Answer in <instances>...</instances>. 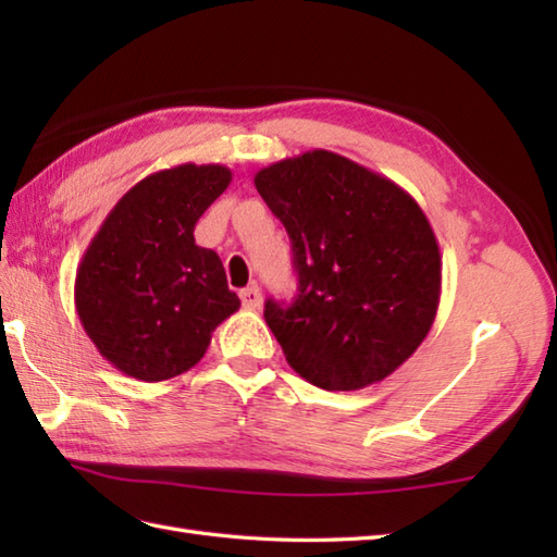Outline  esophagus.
<instances>
[{
    "label": "esophagus",
    "mask_w": 557,
    "mask_h": 557,
    "mask_svg": "<svg viewBox=\"0 0 557 557\" xmlns=\"http://www.w3.org/2000/svg\"><path fill=\"white\" fill-rule=\"evenodd\" d=\"M239 297H242V304L246 306V309H251V311L260 309V304H263V294H260V289L256 285L242 289Z\"/></svg>",
    "instance_id": "1"
}]
</instances>
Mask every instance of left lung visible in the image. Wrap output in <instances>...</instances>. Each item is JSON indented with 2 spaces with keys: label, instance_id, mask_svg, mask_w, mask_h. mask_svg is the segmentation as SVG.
Segmentation results:
<instances>
[{
  "label": "left lung",
  "instance_id": "obj_1",
  "mask_svg": "<svg viewBox=\"0 0 557 557\" xmlns=\"http://www.w3.org/2000/svg\"><path fill=\"white\" fill-rule=\"evenodd\" d=\"M253 184L285 224L299 294L268 299L287 363L323 389H361L397 371L429 335L443 260L405 188L330 150L263 168Z\"/></svg>",
  "mask_w": 557,
  "mask_h": 557
}]
</instances>
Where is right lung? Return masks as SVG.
I'll use <instances>...</instances> for the list:
<instances>
[{
    "label": "right lung",
    "instance_id": "add662e5",
    "mask_svg": "<svg viewBox=\"0 0 557 557\" xmlns=\"http://www.w3.org/2000/svg\"><path fill=\"white\" fill-rule=\"evenodd\" d=\"M232 182L224 164H176L116 200L83 253L81 325L116 371L160 383L191 369L212 330L239 311L222 260L198 246V218Z\"/></svg>",
    "mask_w": 557,
    "mask_h": 557
}]
</instances>
